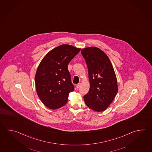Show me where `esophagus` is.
<instances>
[{
  "label": "esophagus",
  "instance_id": "1",
  "mask_svg": "<svg viewBox=\"0 0 152 152\" xmlns=\"http://www.w3.org/2000/svg\"><path fill=\"white\" fill-rule=\"evenodd\" d=\"M80 83H78V84H77V85H76V88H77V89H78V88H80Z\"/></svg>",
  "mask_w": 152,
  "mask_h": 152
}]
</instances>
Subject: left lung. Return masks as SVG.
Segmentation results:
<instances>
[{
	"mask_svg": "<svg viewBox=\"0 0 152 152\" xmlns=\"http://www.w3.org/2000/svg\"><path fill=\"white\" fill-rule=\"evenodd\" d=\"M81 54L88 69L90 89L84 96L85 103L95 111L105 110L118 92L117 78L106 54L97 47L83 49Z\"/></svg>",
	"mask_w": 152,
	"mask_h": 152,
	"instance_id": "obj_1",
	"label": "left lung"
}]
</instances>
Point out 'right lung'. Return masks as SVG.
Masks as SVG:
<instances>
[{"label": "right lung", "instance_id": "1", "mask_svg": "<svg viewBox=\"0 0 152 152\" xmlns=\"http://www.w3.org/2000/svg\"><path fill=\"white\" fill-rule=\"evenodd\" d=\"M80 50L62 45L49 52L40 62L35 77L36 90L42 102L49 109L64 105L69 93L74 90L68 65Z\"/></svg>", "mask_w": 152, "mask_h": 152}]
</instances>
